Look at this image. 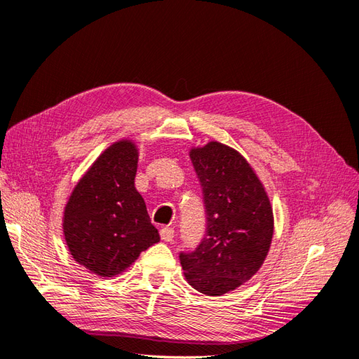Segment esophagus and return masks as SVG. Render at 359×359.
Instances as JSON below:
<instances>
[{
	"label": "esophagus",
	"instance_id": "1",
	"mask_svg": "<svg viewBox=\"0 0 359 359\" xmlns=\"http://www.w3.org/2000/svg\"><path fill=\"white\" fill-rule=\"evenodd\" d=\"M173 235H175V231H173L172 227H161V229H160V236H161L163 241H166V243L172 241Z\"/></svg>",
	"mask_w": 359,
	"mask_h": 359
}]
</instances>
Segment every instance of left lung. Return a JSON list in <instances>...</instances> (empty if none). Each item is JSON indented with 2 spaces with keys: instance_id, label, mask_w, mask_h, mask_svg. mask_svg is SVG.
Segmentation results:
<instances>
[{
  "instance_id": "left-lung-1",
  "label": "left lung",
  "mask_w": 359,
  "mask_h": 359,
  "mask_svg": "<svg viewBox=\"0 0 359 359\" xmlns=\"http://www.w3.org/2000/svg\"><path fill=\"white\" fill-rule=\"evenodd\" d=\"M202 187L206 229L180 260L189 283L205 295H223L252 278L268 255L274 219L266 191L247 160L210 142L190 151Z\"/></svg>"
}]
</instances>
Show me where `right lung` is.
<instances>
[{
  "mask_svg": "<svg viewBox=\"0 0 359 359\" xmlns=\"http://www.w3.org/2000/svg\"><path fill=\"white\" fill-rule=\"evenodd\" d=\"M137 148L119 140L97 158L74 187L64 211V236L76 262L114 277L160 241L135 187Z\"/></svg>",
  "mask_w": 359,
  "mask_h": 359,
  "instance_id": "1",
  "label": "right lung"
}]
</instances>
